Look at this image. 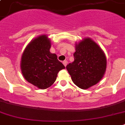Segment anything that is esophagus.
Listing matches in <instances>:
<instances>
[{"label": "esophagus", "instance_id": "1", "mask_svg": "<svg viewBox=\"0 0 125 125\" xmlns=\"http://www.w3.org/2000/svg\"><path fill=\"white\" fill-rule=\"evenodd\" d=\"M63 64L64 65L65 67H66L67 64V60H64L63 62Z\"/></svg>", "mask_w": 125, "mask_h": 125}]
</instances>
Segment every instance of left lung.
I'll list each match as a JSON object with an SVG mask.
<instances>
[{"mask_svg":"<svg viewBox=\"0 0 125 125\" xmlns=\"http://www.w3.org/2000/svg\"><path fill=\"white\" fill-rule=\"evenodd\" d=\"M74 60L66 66L73 82L81 89L97 84L104 76L106 58L101 48L91 38L75 45Z\"/></svg>","mask_w":125,"mask_h":125,"instance_id":"8db88e82","label":"left lung"}]
</instances>
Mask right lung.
<instances>
[{
  "instance_id": "1",
  "label": "right lung",
  "mask_w": 125,
  "mask_h": 125,
  "mask_svg": "<svg viewBox=\"0 0 125 125\" xmlns=\"http://www.w3.org/2000/svg\"><path fill=\"white\" fill-rule=\"evenodd\" d=\"M51 47L47 36L42 35L30 42L21 57V69L24 78L42 89L52 85L59 71L65 68L56 54L50 52Z\"/></svg>"
}]
</instances>
